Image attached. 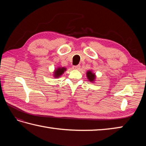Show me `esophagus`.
Masks as SVG:
<instances>
[{"mask_svg": "<svg viewBox=\"0 0 146 146\" xmlns=\"http://www.w3.org/2000/svg\"><path fill=\"white\" fill-rule=\"evenodd\" d=\"M80 65H75V66H73V68L74 70H78V69H80Z\"/></svg>", "mask_w": 146, "mask_h": 146, "instance_id": "1", "label": "esophagus"}]
</instances>
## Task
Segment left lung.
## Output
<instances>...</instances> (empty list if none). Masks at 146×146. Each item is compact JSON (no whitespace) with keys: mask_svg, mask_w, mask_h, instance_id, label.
<instances>
[{"mask_svg":"<svg viewBox=\"0 0 146 146\" xmlns=\"http://www.w3.org/2000/svg\"><path fill=\"white\" fill-rule=\"evenodd\" d=\"M86 76L90 82H94V80L95 79V73H92L91 71H88L86 73Z\"/></svg>","mask_w":146,"mask_h":146,"instance_id":"obj_1","label":"left lung"}]
</instances>
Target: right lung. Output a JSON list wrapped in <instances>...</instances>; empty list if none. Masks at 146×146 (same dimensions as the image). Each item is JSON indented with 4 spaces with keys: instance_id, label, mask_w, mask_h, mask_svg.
I'll use <instances>...</instances> for the list:
<instances>
[{
    "instance_id": "right-lung-1",
    "label": "right lung",
    "mask_w": 146,
    "mask_h": 146,
    "mask_svg": "<svg viewBox=\"0 0 146 146\" xmlns=\"http://www.w3.org/2000/svg\"><path fill=\"white\" fill-rule=\"evenodd\" d=\"M66 70V69L65 68H58L57 69H56L54 72V76L55 78H58L60 77L62 74H63L65 71Z\"/></svg>"
}]
</instances>
